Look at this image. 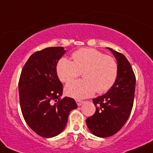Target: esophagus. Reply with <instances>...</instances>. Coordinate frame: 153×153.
I'll return each mask as SVG.
<instances>
[{"label": "esophagus", "mask_w": 153, "mask_h": 153, "mask_svg": "<svg viewBox=\"0 0 153 153\" xmlns=\"http://www.w3.org/2000/svg\"><path fill=\"white\" fill-rule=\"evenodd\" d=\"M83 103H84V102H83V101H80V100H77V104H78V107H80V106L82 105Z\"/></svg>", "instance_id": "esophagus-1"}]
</instances>
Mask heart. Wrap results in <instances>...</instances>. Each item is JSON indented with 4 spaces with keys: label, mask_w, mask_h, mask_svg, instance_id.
<instances>
[{
    "label": "heart",
    "mask_w": 153,
    "mask_h": 153,
    "mask_svg": "<svg viewBox=\"0 0 153 153\" xmlns=\"http://www.w3.org/2000/svg\"><path fill=\"white\" fill-rule=\"evenodd\" d=\"M73 61L61 58L56 65V73L63 82L72 81L82 72L83 80L70 82L65 86L68 96L84 99L109 91L117 81L119 65L114 58L91 48L78 49L72 54Z\"/></svg>",
    "instance_id": "b5f03b06"
}]
</instances>
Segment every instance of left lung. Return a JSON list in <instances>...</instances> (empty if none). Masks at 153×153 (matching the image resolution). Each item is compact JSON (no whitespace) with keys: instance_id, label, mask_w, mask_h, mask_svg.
<instances>
[{"instance_id":"1","label":"left lung","mask_w":153,"mask_h":153,"mask_svg":"<svg viewBox=\"0 0 153 153\" xmlns=\"http://www.w3.org/2000/svg\"><path fill=\"white\" fill-rule=\"evenodd\" d=\"M119 65L117 81L106 94L92 100L95 113L86 119L89 130L94 136L107 138L114 135L128 120L133 108L136 76L123 54L107 48Z\"/></svg>"}]
</instances>
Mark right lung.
<instances>
[{
    "instance_id": "right-lung-1",
    "label": "right lung",
    "mask_w": 153,
    "mask_h": 153,
    "mask_svg": "<svg viewBox=\"0 0 153 153\" xmlns=\"http://www.w3.org/2000/svg\"><path fill=\"white\" fill-rule=\"evenodd\" d=\"M65 53L61 46L46 48L29 58L18 83L22 116L39 136L52 138L63 131L69 113L78 107L73 98L61 99L63 85L56 65Z\"/></svg>"
}]
</instances>
